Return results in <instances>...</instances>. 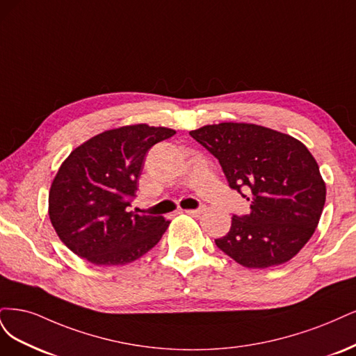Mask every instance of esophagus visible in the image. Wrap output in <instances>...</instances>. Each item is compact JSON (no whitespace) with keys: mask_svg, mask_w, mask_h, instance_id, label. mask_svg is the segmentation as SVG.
<instances>
[{"mask_svg":"<svg viewBox=\"0 0 356 356\" xmlns=\"http://www.w3.org/2000/svg\"><path fill=\"white\" fill-rule=\"evenodd\" d=\"M186 214L189 216H193V217H198L201 213H202V209H195V210H185Z\"/></svg>","mask_w":356,"mask_h":356,"instance_id":"1","label":"esophagus"}]
</instances>
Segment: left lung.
Segmentation results:
<instances>
[{
    "label": "left lung",
    "mask_w": 356,
    "mask_h": 356,
    "mask_svg": "<svg viewBox=\"0 0 356 356\" xmlns=\"http://www.w3.org/2000/svg\"><path fill=\"white\" fill-rule=\"evenodd\" d=\"M189 134L219 159L229 186L250 201V214H234L216 245L253 269L293 259L314 235L325 204V183L307 147L245 122L204 125Z\"/></svg>",
    "instance_id": "8db88e82"
}]
</instances>
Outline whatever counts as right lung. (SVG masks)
<instances>
[{
  "mask_svg": "<svg viewBox=\"0 0 356 356\" xmlns=\"http://www.w3.org/2000/svg\"><path fill=\"white\" fill-rule=\"evenodd\" d=\"M176 131L146 124L103 131L65 159L51 183L49 214L62 243L97 266L134 261L170 225L131 211L146 152Z\"/></svg>",
  "mask_w": 356,
  "mask_h": 356,
  "instance_id": "add662e5",
  "label": "right lung"
}]
</instances>
